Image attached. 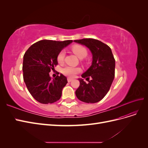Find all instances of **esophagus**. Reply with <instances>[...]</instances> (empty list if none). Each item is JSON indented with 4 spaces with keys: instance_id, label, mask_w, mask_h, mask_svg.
Segmentation results:
<instances>
[{
    "instance_id": "obj_1",
    "label": "esophagus",
    "mask_w": 148,
    "mask_h": 148,
    "mask_svg": "<svg viewBox=\"0 0 148 148\" xmlns=\"http://www.w3.org/2000/svg\"><path fill=\"white\" fill-rule=\"evenodd\" d=\"M72 80H73V79H71V78H67V81H68L69 83L71 82V81H72Z\"/></svg>"
}]
</instances>
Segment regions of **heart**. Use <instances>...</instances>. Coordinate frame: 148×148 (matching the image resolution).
Listing matches in <instances>:
<instances>
[{
	"label": "heart",
	"mask_w": 148,
	"mask_h": 148,
	"mask_svg": "<svg viewBox=\"0 0 148 148\" xmlns=\"http://www.w3.org/2000/svg\"><path fill=\"white\" fill-rule=\"evenodd\" d=\"M71 50L79 58V59H83L87 56V50L83 46L78 45V44H75L71 47ZM65 56V53L64 51H61L58 53L57 57V60L59 63H62L64 60V58ZM82 69L79 67H75L70 66H66L64 68L62 69V72L64 75L67 76L69 77H74L75 75L81 72Z\"/></svg>",
	"instance_id": "heart-1"
}]
</instances>
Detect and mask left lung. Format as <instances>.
<instances>
[{
	"label": "left lung",
	"instance_id": "obj_1",
	"mask_svg": "<svg viewBox=\"0 0 148 148\" xmlns=\"http://www.w3.org/2000/svg\"><path fill=\"white\" fill-rule=\"evenodd\" d=\"M89 49L92 55V65L82 75L86 78L78 79L79 86L76 90L77 98L86 103H96L102 100L109 91L115 77V60L111 49L107 44L92 38L75 40ZM89 78L91 80H89Z\"/></svg>",
	"mask_w": 148,
	"mask_h": 148
}]
</instances>
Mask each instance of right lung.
<instances>
[{"label":"right lung","mask_w":148,"mask_h":148,"mask_svg":"<svg viewBox=\"0 0 148 148\" xmlns=\"http://www.w3.org/2000/svg\"><path fill=\"white\" fill-rule=\"evenodd\" d=\"M72 42V40H41L31 45L25 53L22 67L23 80L31 96L41 104H52L61 97L62 89L68 83L67 79L60 74L51 79L49 72L54 70L58 64V53Z\"/></svg>","instance_id":"1"}]
</instances>
